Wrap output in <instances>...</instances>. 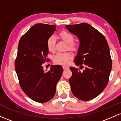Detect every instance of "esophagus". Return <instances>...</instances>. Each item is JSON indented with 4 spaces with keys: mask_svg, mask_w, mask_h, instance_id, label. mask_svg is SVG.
Returning <instances> with one entry per match:
<instances>
[{
    "mask_svg": "<svg viewBox=\"0 0 121 121\" xmlns=\"http://www.w3.org/2000/svg\"><path fill=\"white\" fill-rule=\"evenodd\" d=\"M62 68H63V69H64V70H66V69H69V66H67V65H64V66H62Z\"/></svg>",
    "mask_w": 121,
    "mask_h": 121,
    "instance_id": "1",
    "label": "esophagus"
}]
</instances>
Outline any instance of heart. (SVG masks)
<instances>
[{"instance_id":"b5f03b06","label":"heart","mask_w":121,"mask_h":121,"mask_svg":"<svg viewBox=\"0 0 121 121\" xmlns=\"http://www.w3.org/2000/svg\"><path fill=\"white\" fill-rule=\"evenodd\" d=\"M59 36L65 43L68 44L69 49L72 51H76L77 49V47L75 43H73L74 37L70 33L62 30L59 34ZM55 45H56V38L53 36L48 37L47 40V48L48 51L53 52L55 51ZM73 54L71 52H58L53 55L52 57L53 61L56 64L66 65L73 58Z\"/></svg>"}]
</instances>
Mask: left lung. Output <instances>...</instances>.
<instances>
[{
  "instance_id": "8db88e82",
  "label": "left lung",
  "mask_w": 121,
  "mask_h": 121,
  "mask_svg": "<svg viewBox=\"0 0 121 121\" xmlns=\"http://www.w3.org/2000/svg\"><path fill=\"white\" fill-rule=\"evenodd\" d=\"M66 28L80 40L75 64L80 68L86 65L83 72L70 68L72 93L80 100H91L105 89L109 81L112 66L109 45L103 35L87 23L66 25Z\"/></svg>"
}]
</instances>
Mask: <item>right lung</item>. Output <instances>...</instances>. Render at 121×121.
I'll return each mask as SVG.
<instances>
[{
    "label": "right lung",
    "instance_id": "1",
    "mask_svg": "<svg viewBox=\"0 0 121 121\" xmlns=\"http://www.w3.org/2000/svg\"><path fill=\"white\" fill-rule=\"evenodd\" d=\"M56 27L35 24L22 36L18 44L15 67L20 86L28 97L40 103L48 102L55 96L57 83L63 72L60 65H52L47 72L42 66L48 54L47 40Z\"/></svg>",
    "mask_w": 121,
    "mask_h": 121
}]
</instances>
